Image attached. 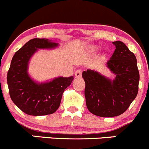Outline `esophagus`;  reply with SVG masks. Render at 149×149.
<instances>
[{
	"label": "esophagus",
	"mask_w": 149,
	"mask_h": 149,
	"mask_svg": "<svg viewBox=\"0 0 149 149\" xmlns=\"http://www.w3.org/2000/svg\"><path fill=\"white\" fill-rule=\"evenodd\" d=\"M74 75L76 78H81V76H82V70H81V69L76 70Z\"/></svg>",
	"instance_id": "esophagus-1"
}]
</instances>
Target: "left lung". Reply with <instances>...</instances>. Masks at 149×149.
<instances>
[{
    "mask_svg": "<svg viewBox=\"0 0 149 149\" xmlns=\"http://www.w3.org/2000/svg\"><path fill=\"white\" fill-rule=\"evenodd\" d=\"M116 49L107 66L114 74L111 81L93 70L82 73L85 81V97L88 111L101 117H113L123 113L139 91V71L134 53L119 41L113 42Z\"/></svg>",
    "mask_w": 149,
    "mask_h": 149,
    "instance_id": "8db88e82",
    "label": "left lung"
}]
</instances>
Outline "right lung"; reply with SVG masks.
<instances>
[{"instance_id": "1", "label": "right lung", "mask_w": 149, "mask_h": 149, "mask_svg": "<svg viewBox=\"0 0 149 149\" xmlns=\"http://www.w3.org/2000/svg\"><path fill=\"white\" fill-rule=\"evenodd\" d=\"M57 46L58 43L48 39H31L13 57L7 74L9 94L13 102L26 114L54 113L60 106L63 93L73 81V76L58 77L48 83L38 84L28 74V63L37 48H52Z\"/></svg>"}]
</instances>
